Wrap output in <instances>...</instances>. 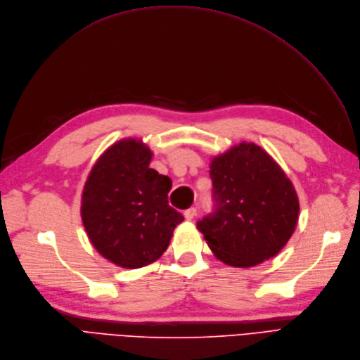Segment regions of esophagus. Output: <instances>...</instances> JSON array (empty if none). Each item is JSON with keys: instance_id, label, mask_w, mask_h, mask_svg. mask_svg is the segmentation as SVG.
Wrapping results in <instances>:
<instances>
[{"instance_id": "obj_1", "label": "esophagus", "mask_w": 360, "mask_h": 360, "mask_svg": "<svg viewBox=\"0 0 360 360\" xmlns=\"http://www.w3.org/2000/svg\"><path fill=\"white\" fill-rule=\"evenodd\" d=\"M195 215H196V208H189V210L184 211V219L188 220V221L193 220Z\"/></svg>"}]
</instances>
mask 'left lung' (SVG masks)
Returning <instances> with one entry per match:
<instances>
[{"instance_id": "left-lung-1", "label": "left lung", "mask_w": 360, "mask_h": 360, "mask_svg": "<svg viewBox=\"0 0 360 360\" xmlns=\"http://www.w3.org/2000/svg\"><path fill=\"white\" fill-rule=\"evenodd\" d=\"M215 212L198 221L217 260L254 267L275 257L292 236L300 212L294 184L255 143L240 141L210 164Z\"/></svg>"}]
</instances>
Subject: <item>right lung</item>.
Returning <instances> with one entry per match:
<instances>
[{"instance_id": "right-lung-1", "label": "right lung", "mask_w": 360, "mask_h": 360, "mask_svg": "<svg viewBox=\"0 0 360 360\" xmlns=\"http://www.w3.org/2000/svg\"><path fill=\"white\" fill-rule=\"evenodd\" d=\"M139 139L113 143L93 165L81 196V219L97 252L124 269L152 264L184 217L168 205L171 179L149 167Z\"/></svg>"}]
</instances>
